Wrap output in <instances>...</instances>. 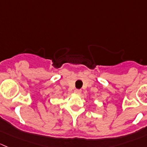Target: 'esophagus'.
Here are the masks:
<instances>
[{"label": "esophagus", "instance_id": "1", "mask_svg": "<svg viewBox=\"0 0 147 147\" xmlns=\"http://www.w3.org/2000/svg\"><path fill=\"white\" fill-rule=\"evenodd\" d=\"M74 93H75L76 94H80V93H81V89H75V90H74Z\"/></svg>", "mask_w": 147, "mask_h": 147}]
</instances>
